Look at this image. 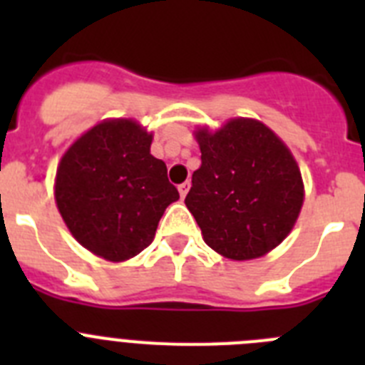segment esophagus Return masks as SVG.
Wrapping results in <instances>:
<instances>
[{"label": "esophagus", "mask_w": 365, "mask_h": 365, "mask_svg": "<svg viewBox=\"0 0 365 365\" xmlns=\"http://www.w3.org/2000/svg\"><path fill=\"white\" fill-rule=\"evenodd\" d=\"M190 190V182L186 180V182H182V185H179V193H180V197L185 199L186 197V193H188Z\"/></svg>", "instance_id": "obj_1"}]
</instances>
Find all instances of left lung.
<instances>
[{"label": "left lung", "instance_id": "8db88e82", "mask_svg": "<svg viewBox=\"0 0 365 365\" xmlns=\"http://www.w3.org/2000/svg\"><path fill=\"white\" fill-rule=\"evenodd\" d=\"M201 168L185 202L205 243L235 261L278 247L294 227L303 182L294 157L265 124L234 118L221 130L195 133Z\"/></svg>", "mask_w": 365, "mask_h": 365}]
</instances>
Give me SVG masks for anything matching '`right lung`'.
<instances>
[{
	"label": "right lung",
	"mask_w": 365,
	"mask_h": 365,
	"mask_svg": "<svg viewBox=\"0 0 365 365\" xmlns=\"http://www.w3.org/2000/svg\"><path fill=\"white\" fill-rule=\"evenodd\" d=\"M151 135L133 120L95 125L62 157L58 210L87 250L109 261L143 252L179 192L166 164L150 153Z\"/></svg>",
	"instance_id": "1"
}]
</instances>
